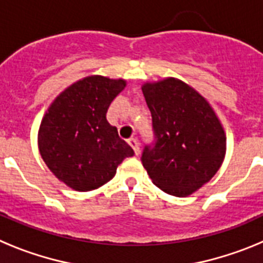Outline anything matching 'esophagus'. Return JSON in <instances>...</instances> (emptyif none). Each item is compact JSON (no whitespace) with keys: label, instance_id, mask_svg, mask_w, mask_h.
<instances>
[{"label":"esophagus","instance_id":"esophagus-1","mask_svg":"<svg viewBox=\"0 0 263 263\" xmlns=\"http://www.w3.org/2000/svg\"><path fill=\"white\" fill-rule=\"evenodd\" d=\"M127 143H129V145L132 146V147H133L134 154L138 155L139 154V143H138V141H137L136 138H129V139H127Z\"/></svg>","mask_w":263,"mask_h":263}]
</instances>
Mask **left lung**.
Instances as JSON below:
<instances>
[{
    "label": "left lung",
    "mask_w": 263,
    "mask_h": 263,
    "mask_svg": "<svg viewBox=\"0 0 263 263\" xmlns=\"http://www.w3.org/2000/svg\"><path fill=\"white\" fill-rule=\"evenodd\" d=\"M153 120L152 143L142 152L153 183L174 196H188L210 182L225 155V134L201 95L178 79L142 87Z\"/></svg>",
    "instance_id": "obj_1"
}]
</instances>
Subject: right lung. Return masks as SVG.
<instances>
[{"instance_id":"obj_1","label":"right lung","mask_w":263,"mask_h":263,"mask_svg":"<svg viewBox=\"0 0 263 263\" xmlns=\"http://www.w3.org/2000/svg\"><path fill=\"white\" fill-rule=\"evenodd\" d=\"M126 83L89 76L55 99L42 120V158L59 180L75 191H92L116 175L133 148L106 121L109 105Z\"/></svg>"}]
</instances>
